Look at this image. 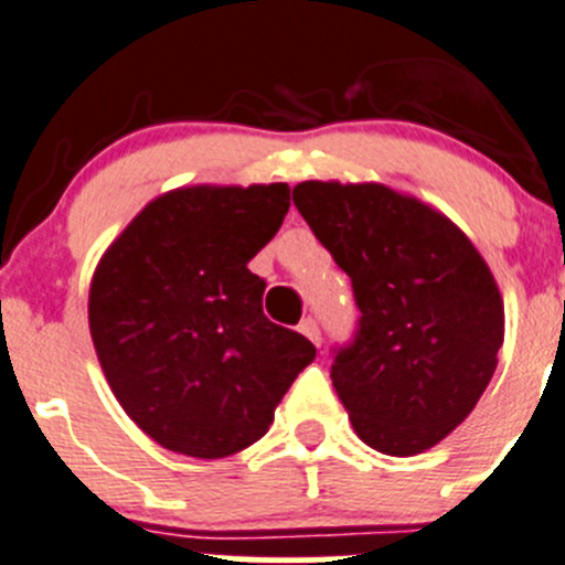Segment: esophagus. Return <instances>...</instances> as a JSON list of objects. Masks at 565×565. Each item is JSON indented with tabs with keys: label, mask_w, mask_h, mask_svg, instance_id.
<instances>
[{
	"label": "esophagus",
	"mask_w": 565,
	"mask_h": 565,
	"mask_svg": "<svg viewBox=\"0 0 565 565\" xmlns=\"http://www.w3.org/2000/svg\"><path fill=\"white\" fill-rule=\"evenodd\" d=\"M298 330H300V333H303L306 335V339H309V341H315V344L319 347V344H322V333H319V324H317V319H303V322H300L298 324Z\"/></svg>",
	"instance_id": "obj_1"
}]
</instances>
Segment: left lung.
Instances as JSON below:
<instances>
[{"label": "left lung", "mask_w": 565, "mask_h": 565, "mask_svg": "<svg viewBox=\"0 0 565 565\" xmlns=\"http://www.w3.org/2000/svg\"><path fill=\"white\" fill-rule=\"evenodd\" d=\"M295 207L361 309L330 380L374 451L413 457L472 413L503 347L492 270L451 218L383 182L306 180Z\"/></svg>", "instance_id": "1"}]
</instances>
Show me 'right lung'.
<instances>
[{
  "label": "right lung",
  "instance_id": "add662e5",
  "mask_svg": "<svg viewBox=\"0 0 565 565\" xmlns=\"http://www.w3.org/2000/svg\"><path fill=\"white\" fill-rule=\"evenodd\" d=\"M289 210L287 182L191 185L152 199L89 284L108 388L158 446L221 459L259 440L317 350L262 311L248 270Z\"/></svg>",
  "mask_w": 565,
  "mask_h": 565
}]
</instances>
